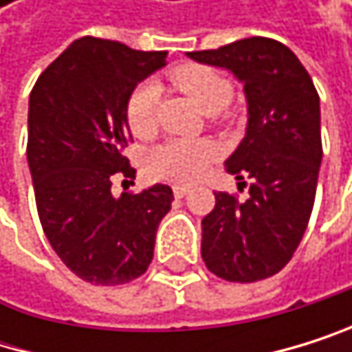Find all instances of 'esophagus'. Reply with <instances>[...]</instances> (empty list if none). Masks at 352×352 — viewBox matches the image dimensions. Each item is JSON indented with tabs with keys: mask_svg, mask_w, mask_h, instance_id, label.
I'll return each instance as SVG.
<instances>
[{
	"mask_svg": "<svg viewBox=\"0 0 352 352\" xmlns=\"http://www.w3.org/2000/svg\"><path fill=\"white\" fill-rule=\"evenodd\" d=\"M188 192H190V188H188V186H173V194H175V198H184Z\"/></svg>",
	"mask_w": 352,
	"mask_h": 352,
	"instance_id": "obj_1",
	"label": "esophagus"
}]
</instances>
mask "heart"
Here are the masks:
<instances>
[{"instance_id": "heart-1", "label": "heart", "mask_w": 352, "mask_h": 352, "mask_svg": "<svg viewBox=\"0 0 352 352\" xmlns=\"http://www.w3.org/2000/svg\"><path fill=\"white\" fill-rule=\"evenodd\" d=\"M173 86L190 97L202 111L213 113L232 97V82L219 69L209 65L184 63L168 74ZM156 103L158 88L145 82L133 90L126 103V122L135 137L147 139L156 133ZM215 160V145L205 139H175L166 141L147 156V173L154 179L190 184L196 182Z\"/></svg>"}]
</instances>
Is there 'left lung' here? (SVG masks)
Instances as JSON below:
<instances>
[{
  "label": "left lung",
  "mask_w": 352,
  "mask_h": 352,
  "mask_svg": "<svg viewBox=\"0 0 352 352\" xmlns=\"http://www.w3.org/2000/svg\"><path fill=\"white\" fill-rule=\"evenodd\" d=\"M190 58L223 67L245 84L247 133L226 170L247 186V200L215 192L202 219L205 266L230 283L276 274L296 253L315 205L323 158L319 94L304 65L270 37H247Z\"/></svg>",
  "instance_id": "8db88e82"
}]
</instances>
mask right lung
<instances>
[{
  "instance_id": "add662e5",
  "label": "right lung",
  "mask_w": 352,
  "mask_h": 352,
  "mask_svg": "<svg viewBox=\"0 0 352 352\" xmlns=\"http://www.w3.org/2000/svg\"><path fill=\"white\" fill-rule=\"evenodd\" d=\"M166 65V52H141L82 37L37 78L29 97L27 160L37 215L63 264L94 285H122L154 258L156 230L173 190L111 194L116 175L133 177L126 103L135 86Z\"/></svg>"
}]
</instances>
